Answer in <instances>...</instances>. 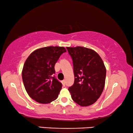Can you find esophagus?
<instances>
[{"instance_id": "esophagus-1", "label": "esophagus", "mask_w": 133, "mask_h": 133, "mask_svg": "<svg viewBox=\"0 0 133 133\" xmlns=\"http://www.w3.org/2000/svg\"><path fill=\"white\" fill-rule=\"evenodd\" d=\"M62 85L63 86H65V80H63V81H62Z\"/></svg>"}]
</instances>
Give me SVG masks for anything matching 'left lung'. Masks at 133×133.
Instances as JSON below:
<instances>
[{"label":"left lung","instance_id":"left-lung-1","mask_svg":"<svg viewBox=\"0 0 133 133\" xmlns=\"http://www.w3.org/2000/svg\"><path fill=\"white\" fill-rule=\"evenodd\" d=\"M72 60L74 82L68 90L72 99L82 107L93 104L105 87L106 68L96 51L82 46L66 47Z\"/></svg>","mask_w":133,"mask_h":133}]
</instances>
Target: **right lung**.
<instances>
[{"label":"right lung","mask_w":133,"mask_h":133,"mask_svg":"<svg viewBox=\"0 0 133 133\" xmlns=\"http://www.w3.org/2000/svg\"><path fill=\"white\" fill-rule=\"evenodd\" d=\"M66 51L62 46H47L35 50L27 58L22 74L25 90L31 99L41 103L57 99L62 84L54 76V66Z\"/></svg>","instance_id":"add662e5"}]
</instances>
